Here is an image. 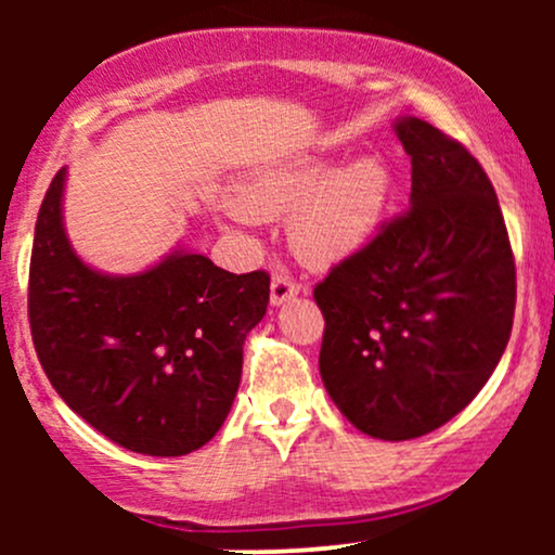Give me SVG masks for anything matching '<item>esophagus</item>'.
Here are the masks:
<instances>
[{"instance_id": "1", "label": "esophagus", "mask_w": 555, "mask_h": 555, "mask_svg": "<svg viewBox=\"0 0 555 555\" xmlns=\"http://www.w3.org/2000/svg\"><path fill=\"white\" fill-rule=\"evenodd\" d=\"M302 292V284L295 282V279L284 276V273H273L271 279V302L273 305H282L286 299L297 297Z\"/></svg>"}]
</instances>
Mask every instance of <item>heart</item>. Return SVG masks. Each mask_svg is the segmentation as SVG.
<instances>
[{
  "instance_id": "obj_1",
  "label": "heart",
  "mask_w": 555,
  "mask_h": 555,
  "mask_svg": "<svg viewBox=\"0 0 555 555\" xmlns=\"http://www.w3.org/2000/svg\"><path fill=\"white\" fill-rule=\"evenodd\" d=\"M391 177L378 158H358L341 169L326 162L292 164L247 190L256 216H289V240L308 263L331 266L352 256L384 216ZM240 221L253 216L237 211Z\"/></svg>"
}]
</instances>
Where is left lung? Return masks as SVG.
<instances>
[{
  "label": "left lung",
  "instance_id": "obj_1",
  "mask_svg": "<svg viewBox=\"0 0 555 555\" xmlns=\"http://www.w3.org/2000/svg\"><path fill=\"white\" fill-rule=\"evenodd\" d=\"M412 206L315 284L321 378L354 428L410 441L477 397L512 336L517 266L480 162L417 117L397 122Z\"/></svg>",
  "mask_w": 555,
  "mask_h": 555
}]
</instances>
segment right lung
Segmentation results:
<instances>
[{
  "label": "right lung",
  "instance_id": "add662e5",
  "mask_svg": "<svg viewBox=\"0 0 555 555\" xmlns=\"http://www.w3.org/2000/svg\"><path fill=\"white\" fill-rule=\"evenodd\" d=\"M62 188L65 169L43 195L28 273L43 373L75 415L127 451L201 449L232 410L271 276L229 273L197 253H175L140 276H104L69 250Z\"/></svg>",
  "mask_w": 555,
  "mask_h": 555
}]
</instances>
